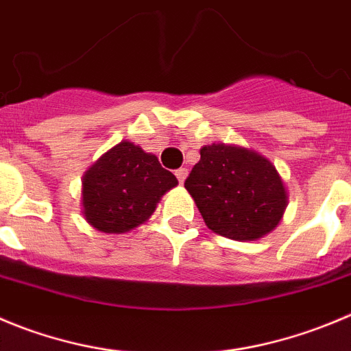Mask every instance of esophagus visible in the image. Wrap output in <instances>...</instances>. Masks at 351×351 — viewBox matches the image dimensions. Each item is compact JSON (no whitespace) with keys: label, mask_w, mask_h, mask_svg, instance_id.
I'll return each instance as SVG.
<instances>
[{"label":"esophagus","mask_w":351,"mask_h":351,"mask_svg":"<svg viewBox=\"0 0 351 351\" xmlns=\"http://www.w3.org/2000/svg\"><path fill=\"white\" fill-rule=\"evenodd\" d=\"M175 175H176V178H178V182L183 183V182H185L186 175H189V169H186V168H180V169H176Z\"/></svg>","instance_id":"1"}]
</instances>
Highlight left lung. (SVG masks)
Here are the masks:
<instances>
[{
    "mask_svg": "<svg viewBox=\"0 0 351 351\" xmlns=\"http://www.w3.org/2000/svg\"><path fill=\"white\" fill-rule=\"evenodd\" d=\"M208 228L234 241H254L279 225L287 194L270 160L225 143L202 147L185 180Z\"/></svg>",
    "mask_w": 351,
    "mask_h": 351,
    "instance_id": "1",
    "label": "left lung"
}]
</instances>
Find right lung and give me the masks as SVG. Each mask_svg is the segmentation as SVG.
I'll return each mask as SVG.
<instances>
[{
    "instance_id": "add662e5",
    "label": "right lung",
    "mask_w": 351,
    "mask_h": 351,
    "mask_svg": "<svg viewBox=\"0 0 351 351\" xmlns=\"http://www.w3.org/2000/svg\"><path fill=\"white\" fill-rule=\"evenodd\" d=\"M176 183V176L162 168L156 156L121 142L84 175L83 213L97 230L123 234L143 223L160 195Z\"/></svg>"
}]
</instances>
